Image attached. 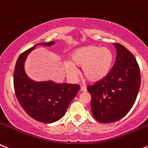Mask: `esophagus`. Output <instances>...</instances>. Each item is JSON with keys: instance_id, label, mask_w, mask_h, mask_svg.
<instances>
[{"instance_id": "obj_1", "label": "esophagus", "mask_w": 148, "mask_h": 148, "mask_svg": "<svg viewBox=\"0 0 148 148\" xmlns=\"http://www.w3.org/2000/svg\"><path fill=\"white\" fill-rule=\"evenodd\" d=\"M81 91L85 92V91H87V89H86V88L85 86H81Z\"/></svg>"}]
</instances>
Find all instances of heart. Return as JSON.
I'll return each instance as SVG.
<instances>
[{
	"label": "heart",
	"instance_id": "heart-1",
	"mask_svg": "<svg viewBox=\"0 0 148 148\" xmlns=\"http://www.w3.org/2000/svg\"><path fill=\"white\" fill-rule=\"evenodd\" d=\"M112 63V54L109 49L89 45L75 49L71 54L70 62L64 63V70L70 79L75 80L78 75L75 67H82L84 78L97 82L108 75Z\"/></svg>",
	"mask_w": 148,
	"mask_h": 148
}]
</instances>
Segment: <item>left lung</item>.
<instances>
[{
	"mask_svg": "<svg viewBox=\"0 0 148 148\" xmlns=\"http://www.w3.org/2000/svg\"><path fill=\"white\" fill-rule=\"evenodd\" d=\"M116 59L110 71L101 81L88 86L93 116L103 123L117 121L130 111L141 84L139 64L130 51L114 43Z\"/></svg>",
	"mask_w": 148,
	"mask_h": 148,
	"instance_id": "8db88e82",
	"label": "left lung"
}]
</instances>
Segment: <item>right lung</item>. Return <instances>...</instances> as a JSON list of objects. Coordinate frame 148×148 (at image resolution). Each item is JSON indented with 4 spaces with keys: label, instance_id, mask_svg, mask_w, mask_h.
<instances>
[{
    "label": "right lung",
    "instance_id": "add662e5",
    "mask_svg": "<svg viewBox=\"0 0 148 148\" xmlns=\"http://www.w3.org/2000/svg\"><path fill=\"white\" fill-rule=\"evenodd\" d=\"M54 43L50 41L36 46H50ZM36 46L22 52L16 60L14 71L15 94L22 108L32 119L42 123H53L64 115L81 86L53 81L36 82L29 79L24 70V62Z\"/></svg>",
    "mask_w": 148,
    "mask_h": 148
}]
</instances>
